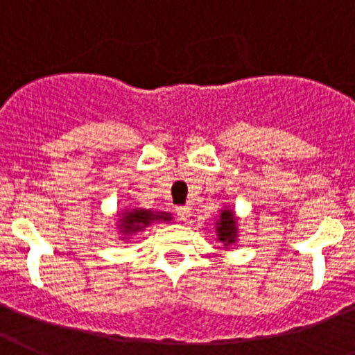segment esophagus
<instances>
[{"instance_id": "esophagus-1", "label": "esophagus", "mask_w": 355, "mask_h": 355, "mask_svg": "<svg viewBox=\"0 0 355 355\" xmlns=\"http://www.w3.org/2000/svg\"><path fill=\"white\" fill-rule=\"evenodd\" d=\"M177 215L180 220H189V217H191V207H187V205H184V207H177Z\"/></svg>"}]
</instances>
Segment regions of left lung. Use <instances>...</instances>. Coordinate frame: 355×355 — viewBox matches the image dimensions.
Segmentation results:
<instances>
[{"label": "left lung", "instance_id": "left-lung-1", "mask_svg": "<svg viewBox=\"0 0 355 355\" xmlns=\"http://www.w3.org/2000/svg\"><path fill=\"white\" fill-rule=\"evenodd\" d=\"M215 234L217 240L224 245V248H231V245L238 243V217L233 207H223L215 215Z\"/></svg>", "mask_w": 355, "mask_h": 355}]
</instances>
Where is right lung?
Wrapping results in <instances>:
<instances>
[{
  "label": "right lung",
  "mask_w": 355,
  "mask_h": 355,
  "mask_svg": "<svg viewBox=\"0 0 355 355\" xmlns=\"http://www.w3.org/2000/svg\"><path fill=\"white\" fill-rule=\"evenodd\" d=\"M115 230H117L119 240L129 243L131 240L138 236L140 233H144L148 226L155 223H171L173 217H171L170 211H157V210H148V208H140V207H128L124 210H119L115 215Z\"/></svg>",
  "instance_id": "add662e5"
}]
</instances>
